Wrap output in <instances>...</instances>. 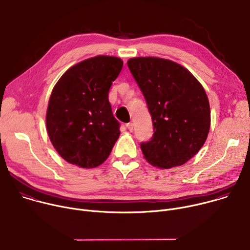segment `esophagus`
Segmentation results:
<instances>
[{
  "mask_svg": "<svg viewBox=\"0 0 250 250\" xmlns=\"http://www.w3.org/2000/svg\"><path fill=\"white\" fill-rule=\"evenodd\" d=\"M125 125H126V127H127V129H128L129 131H132V130H133V124H132V123H128V124H126Z\"/></svg>",
  "mask_w": 250,
  "mask_h": 250,
  "instance_id": "34e87169",
  "label": "esophagus"
}]
</instances>
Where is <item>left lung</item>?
Wrapping results in <instances>:
<instances>
[{"instance_id": "1", "label": "left lung", "mask_w": 250, "mask_h": 250, "mask_svg": "<svg viewBox=\"0 0 250 250\" xmlns=\"http://www.w3.org/2000/svg\"><path fill=\"white\" fill-rule=\"evenodd\" d=\"M127 65L152 120V138L141 144L145 158L158 168L185 165L208 139L210 107L206 90L186 67L169 60L132 58Z\"/></svg>"}]
</instances>
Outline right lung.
<instances>
[{
  "label": "right lung",
  "instance_id": "1",
  "mask_svg": "<svg viewBox=\"0 0 250 250\" xmlns=\"http://www.w3.org/2000/svg\"><path fill=\"white\" fill-rule=\"evenodd\" d=\"M123 64L116 57L90 58L70 67L54 86L47 130L54 147L67 163L94 168L108 157L121 133L108 90Z\"/></svg>",
  "mask_w": 250,
  "mask_h": 250
}]
</instances>
